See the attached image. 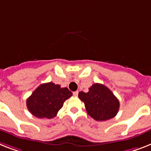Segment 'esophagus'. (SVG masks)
<instances>
[{"label": "esophagus", "instance_id": "1", "mask_svg": "<svg viewBox=\"0 0 151 151\" xmlns=\"http://www.w3.org/2000/svg\"><path fill=\"white\" fill-rule=\"evenodd\" d=\"M73 96H78V91H74V92L73 93Z\"/></svg>", "mask_w": 151, "mask_h": 151}]
</instances>
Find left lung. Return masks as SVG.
I'll return each mask as SVG.
<instances>
[{"label":"left lung","instance_id":"8db88e82","mask_svg":"<svg viewBox=\"0 0 151 151\" xmlns=\"http://www.w3.org/2000/svg\"><path fill=\"white\" fill-rule=\"evenodd\" d=\"M78 97L84 103L88 115L97 121L109 120L118 113L119 101L104 84H94L88 92L81 91Z\"/></svg>","mask_w":151,"mask_h":151}]
</instances>
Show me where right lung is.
Listing matches in <instances>:
<instances>
[{"mask_svg":"<svg viewBox=\"0 0 151 151\" xmlns=\"http://www.w3.org/2000/svg\"><path fill=\"white\" fill-rule=\"evenodd\" d=\"M72 95L67 88H61L52 82L42 84L27 99V108L37 118L52 119Z\"/></svg>","mask_w":151,"mask_h":151,"instance_id":"1","label":"right lung"}]
</instances>
